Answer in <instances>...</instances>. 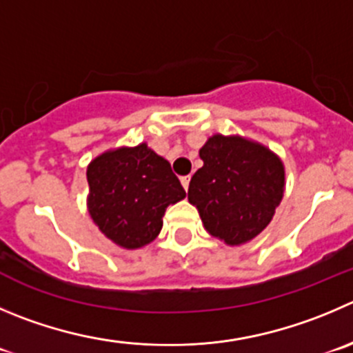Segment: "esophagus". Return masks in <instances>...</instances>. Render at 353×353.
I'll list each match as a JSON object with an SVG mask.
<instances>
[{"instance_id":"obj_1","label":"esophagus","mask_w":353,"mask_h":353,"mask_svg":"<svg viewBox=\"0 0 353 353\" xmlns=\"http://www.w3.org/2000/svg\"><path fill=\"white\" fill-rule=\"evenodd\" d=\"M180 182H182V185H183V189H185V190H189V183H190V176H182V179H180Z\"/></svg>"}]
</instances>
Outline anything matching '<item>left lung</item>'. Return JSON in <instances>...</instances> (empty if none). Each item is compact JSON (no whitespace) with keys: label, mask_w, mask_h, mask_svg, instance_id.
<instances>
[{"label":"left lung","mask_w":353,"mask_h":353,"mask_svg":"<svg viewBox=\"0 0 353 353\" xmlns=\"http://www.w3.org/2000/svg\"><path fill=\"white\" fill-rule=\"evenodd\" d=\"M189 203L208 234L243 246L267 229L286 189L284 163L267 145L241 135H211L199 149Z\"/></svg>","instance_id":"obj_1"}]
</instances>
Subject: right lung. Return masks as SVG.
I'll use <instances>...</instances> for the list:
<instances>
[{"label": "right lung", "instance_id": "add662e5", "mask_svg": "<svg viewBox=\"0 0 353 353\" xmlns=\"http://www.w3.org/2000/svg\"><path fill=\"white\" fill-rule=\"evenodd\" d=\"M86 208L100 232L124 250H140L163 229L164 211L185 197L170 163L145 142L99 154L86 168Z\"/></svg>", "mask_w": 353, "mask_h": 353}]
</instances>
